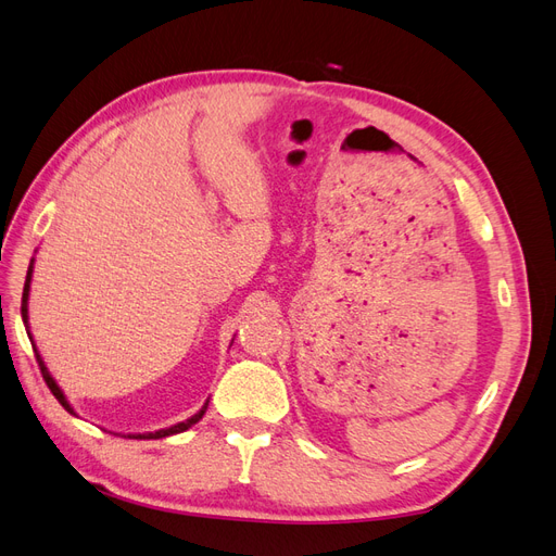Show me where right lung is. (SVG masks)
Here are the masks:
<instances>
[{
    "mask_svg": "<svg viewBox=\"0 0 556 556\" xmlns=\"http://www.w3.org/2000/svg\"><path fill=\"white\" fill-rule=\"evenodd\" d=\"M29 282H31V264H29V268H27V278H25V288H23V304H21V313H23V323L27 325V299H29ZM37 362H39V368H41V376H43V380H46V384H48V390L53 392V396L62 403V408L66 410V413H74V408L70 406V401L64 399V394H62V390L58 387V382L53 380V376L48 374V368H46V364H43V359H41V355L37 352ZM206 408H208V401L204 403V406H201V410L199 413H194L190 419H185V422H178V425H174V427H169V429H160V431H153V433H129L127 439H164V435H174V433H180V431H188L192 425H197L201 417H204V413H206Z\"/></svg>",
    "mask_w": 556,
    "mask_h": 556,
    "instance_id": "obj_1",
    "label": "right lung"
}]
</instances>
